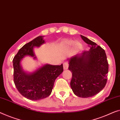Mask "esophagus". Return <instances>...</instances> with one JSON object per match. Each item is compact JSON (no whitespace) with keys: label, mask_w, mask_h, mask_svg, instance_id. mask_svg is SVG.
Instances as JSON below:
<instances>
[{"label":"esophagus","mask_w":120,"mask_h":120,"mask_svg":"<svg viewBox=\"0 0 120 120\" xmlns=\"http://www.w3.org/2000/svg\"><path fill=\"white\" fill-rule=\"evenodd\" d=\"M68 66H69L68 63L67 62H64V66H63L64 69H65H65H67L68 68Z\"/></svg>","instance_id":"1"}]
</instances>
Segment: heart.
Here are the masks:
<instances>
[{
  "label": "heart",
  "instance_id": "heart-1",
  "mask_svg": "<svg viewBox=\"0 0 120 120\" xmlns=\"http://www.w3.org/2000/svg\"><path fill=\"white\" fill-rule=\"evenodd\" d=\"M66 44L68 46H73L74 49L76 51H78L82 47V44L79 41H74L73 40H67L66 41Z\"/></svg>",
  "mask_w": 120,
  "mask_h": 120
}]
</instances>
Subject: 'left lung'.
<instances>
[{
    "label": "left lung",
    "mask_w": 120,
    "mask_h": 120,
    "mask_svg": "<svg viewBox=\"0 0 120 120\" xmlns=\"http://www.w3.org/2000/svg\"><path fill=\"white\" fill-rule=\"evenodd\" d=\"M80 36L90 49L67 60L68 69L72 72L71 88L75 95L86 98L95 95L106 86L108 63L104 49L87 38Z\"/></svg>",
    "instance_id": "obj_1"
}]
</instances>
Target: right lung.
Masks as SVG:
<instances>
[{
	"label": "right lung",
	"instance_id": "1",
	"mask_svg": "<svg viewBox=\"0 0 120 120\" xmlns=\"http://www.w3.org/2000/svg\"><path fill=\"white\" fill-rule=\"evenodd\" d=\"M44 36H39L22 46L14 57V82L19 92L27 99L37 101L51 95L55 80L64 71L63 65L45 64L32 72L23 69L21 62L26 56L37 59L34 49L45 43Z\"/></svg>",
	"mask_w": 120,
	"mask_h": 120
}]
</instances>
